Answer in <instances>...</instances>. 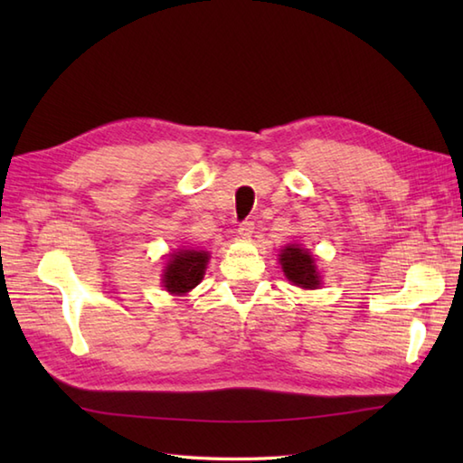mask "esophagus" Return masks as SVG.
Wrapping results in <instances>:
<instances>
[{"mask_svg":"<svg viewBox=\"0 0 463 463\" xmlns=\"http://www.w3.org/2000/svg\"><path fill=\"white\" fill-rule=\"evenodd\" d=\"M252 232H254V222L252 221H244V222L239 224V234H241V237L249 239V237H252Z\"/></svg>","mask_w":463,"mask_h":463,"instance_id":"esophagus-1","label":"esophagus"}]
</instances>
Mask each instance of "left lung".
Returning a JSON list of instances; mask_svg holds the SVG:
<instances>
[{
	"mask_svg": "<svg viewBox=\"0 0 463 463\" xmlns=\"http://www.w3.org/2000/svg\"><path fill=\"white\" fill-rule=\"evenodd\" d=\"M280 264L287 279L297 284V287L317 288L320 284L317 267H314V259L308 250L292 244V247H287L280 252Z\"/></svg>",
	"mask_w": 463,
	"mask_h": 463,
	"instance_id": "8db88e82",
	"label": "left lung"
}]
</instances>
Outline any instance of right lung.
Wrapping results in <instances>:
<instances>
[{
	"mask_svg": "<svg viewBox=\"0 0 463 463\" xmlns=\"http://www.w3.org/2000/svg\"><path fill=\"white\" fill-rule=\"evenodd\" d=\"M209 262V252L204 250H179L173 254L165 269L163 284L171 294H184L203 280Z\"/></svg>",
	"mask_w": 463,
	"mask_h": 463,
	"instance_id": "obj_1",
	"label": "right lung"
}]
</instances>
